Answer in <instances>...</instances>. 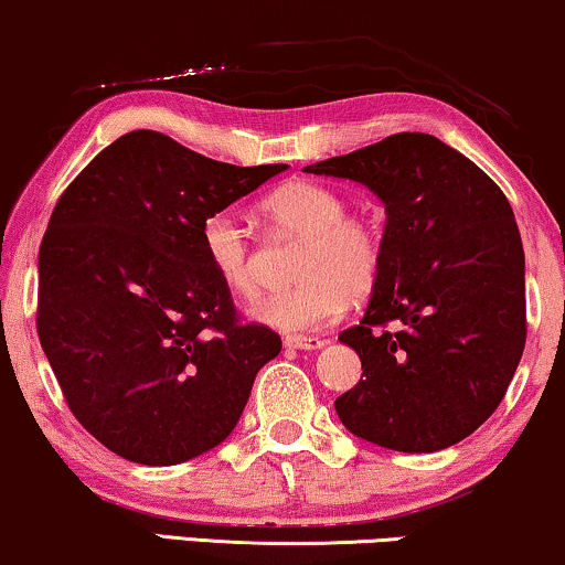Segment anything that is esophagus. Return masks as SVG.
Returning a JSON list of instances; mask_svg holds the SVG:
<instances>
[{"label": "esophagus", "mask_w": 565, "mask_h": 565, "mask_svg": "<svg viewBox=\"0 0 565 565\" xmlns=\"http://www.w3.org/2000/svg\"><path fill=\"white\" fill-rule=\"evenodd\" d=\"M286 348H297V351H317L324 345L322 338H307V335H289L284 338Z\"/></svg>", "instance_id": "obj_1"}]
</instances>
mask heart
<instances>
[{"label": "heart", "instance_id": "b5f03b06", "mask_svg": "<svg viewBox=\"0 0 565 565\" xmlns=\"http://www.w3.org/2000/svg\"><path fill=\"white\" fill-rule=\"evenodd\" d=\"M266 217L284 235L301 237L291 289L268 294L253 307L260 322L281 332H309L335 322L353 299L379 284L386 235L376 214L348 212L340 189L322 181H291L264 202ZM202 253L217 279L237 297H256L260 260L250 230L235 212L206 214L200 227Z\"/></svg>", "mask_w": 565, "mask_h": 565}]
</instances>
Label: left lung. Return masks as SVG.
Returning <instances> with one entry per match:
<instances>
[{"label":"left lung","instance_id":"8db88e82","mask_svg":"<svg viewBox=\"0 0 565 565\" xmlns=\"http://www.w3.org/2000/svg\"><path fill=\"white\" fill-rule=\"evenodd\" d=\"M307 173L386 204V256L363 320L340 332L363 376L335 399L359 438L433 452L494 415L527 338L524 253L502 189L427 132H396Z\"/></svg>","mask_w":565,"mask_h":565}]
</instances>
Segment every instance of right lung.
I'll return each instance as SVG.
<instances>
[{"mask_svg":"<svg viewBox=\"0 0 565 565\" xmlns=\"http://www.w3.org/2000/svg\"><path fill=\"white\" fill-rule=\"evenodd\" d=\"M286 163L233 166L132 130L55 202L38 258V338L68 409L142 466L196 458L233 433L281 338L245 322L200 227Z\"/></svg>","mask_w":565,"mask_h":565,"instance_id":"right-lung-1","label":"right lung"}]
</instances>
